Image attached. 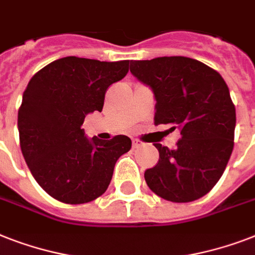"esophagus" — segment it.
I'll return each instance as SVG.
<instances>
[{
    "label": "esophagus",
    "instance_id": "esophagus-1",
    "mask_svg": "<svg viewBox=\"0 0 255 255\" xmlns=\"http://www.w3.org/2000/svg\"><path fill=\"white\" fill-rule=\"evenodd\" d=\"M141 145H143V143H141L140 140L132 139V147H133V148H139V147H141Z\"/></svg>",
    "mask_w": 255,
    "mask_h": 255
}]
</instances>
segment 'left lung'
I'll use <instances>...</instances> for the list:
<instances>
[{
	"label": "left lung",
	"instance_id": "obj_1",
	"mask_svg": "<svg viewBox=\"0 0 255 255\" xmlns=\"http://www.w3.org/2000/svg\"><path fill=\"white\" fill-rule=\"evenodd\" d=\"M132 75L151 87L155 124L180 129L177 147L155 143L159 163L145 170L152 192L172 202L205 196L221 178L234 147L236 107L224 78L186 57L132 61Z\"/></svg>",
	"mask_w": 255,
	"mask_h": 255
}]
</instances>
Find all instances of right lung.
<instances>
[{
  "label": "right lung",
  "instance_id": "obj_1",
  "mask_svg": "<svg viewBox=\"0 0 255 255\" xmlns=\"http://www.w3.org/2000/svg\"><path fill=\"white\" fill-rule=\"evenodd\" d=\"M129 61L66 57L39 70L18 110L22 155L42 189L65 204H85L107 190L114 167L131 149L128 136L88 139L86 115L102 111L107 88L122 81Z\"/></svg>",
  "mask_w": 255,
  "mask_h": 255
}]
</instances>
